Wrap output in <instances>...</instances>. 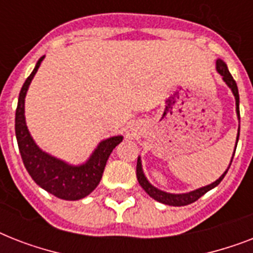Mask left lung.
<instances>
[{
	"label": "left lung",
	"mask_w": 253,
	"mask_h": 253,
	"mask_svg": "<svg viewBox=\"0 0 253 253\" xmlns=\"http://www.w3.org/2000/svg\"><path fill=\"white\" fill-rule=\"evenodd\" d=\"M216 71L220 73V76L223 77V81L227 84V86L230 87L235 95V101H236V114H238V118L240 119V113H239V91H238V85H236L235 80H234V77L231 76V73L228 72V68L226 63L223 60H220L218 59L216 60ZM239 131L240 128L238 130V138H236V146H238V140H239ZM236 150V147H235ZM235 154V152H234ZM232 159H234V155H232ZM232 162V160H231ZM230 166H231V163H230ZM230 168V167H228ZM228 168L226 169V172L222 174V176L218 178L216 181H214L212 184L206 185L204 188L196 189V190H193V192L189 193H184V194H172V193H167L163 192L160 189L155 188L154 185H151L148 182V180L144 176V173H143L142 169V162H140V158H138V163H136V177H138V181L140 186H142L146 193L150 197H152L154 200L159 201V202H162V204L169 205V206H186V205H190L193 202H196L198 198L204 196L205 193H208L209 190H211L212 188H215L216 185L219 184L220 181L223 180V177L226 176V173H227Z\"/></svg>",
	"instance_id": "left-lung-1"
}]
</instances>
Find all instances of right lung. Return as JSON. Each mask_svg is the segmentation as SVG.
<instances>
[{"instance_id": "1", "label": "right lung", "mask_w": 253, "mask_h": 253, "mask_svg": "<svg viewBox=\"0 0 253 253\" xmlns=\"http://www.w3.org/2000/svg\"><path fill=\"white\" fill-rule=\"evenodd\" d=\"M43 59L44 56L38 60L35 68L26 79L19 93L15 111V136L18 147L27 172L41 188L61 200H81L97 188L102 178L107 159L115 147L122 142L123 136L118 135L102 140L89 160L81 166H69L63 160L43 152L31 138L25 121L26 93Z\"/></svg>"}]
</instances>
